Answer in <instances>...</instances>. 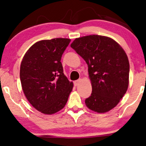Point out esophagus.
<instances>
[{"mask_svg": "<svg viewBox=\"0 0 146 146\" xmlns=\"http://www.w3.org/2000/svg\"><path fill=\"white\" fill-rule=\"evenodd\" d=\"M81 81H82L81 79H78V80H76V81L74 82V85L75 86H78V84H80V82H81Z\"/></svg>", "mask_w": 146, "mask_h": 146, "instance_id": "esophagus-1", "label": "esophagus"}]
</instances>
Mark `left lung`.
Segmentation results:
<instances>
[{"mask_svg":"<svg viewBox=\"0 0 146 146\" xmlns=\"http://www.w3.org/2000/svg\"><path fill=\"white\" fill-rule=\"evenodd\" d=\"M88 65L92 93L87 107L98 113L108 112L118 105L129 83L128 57L111 38L97 35L77 38L70 44Z\"/></svg>","mask_w":146,"mask_h":146,"instance_id":"8db88e82","label":"left lung"}]
</instances>
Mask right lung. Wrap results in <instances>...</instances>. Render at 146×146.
<instances>
[{
  "label": "right lung",
  "instance_id": "1",
  "mask_svg": "<svg viewBox=\"0 0 146 146\" xmlns=\"http://www.w3.org/2000/svg\"><path fill=\"white\" fill-rule=\"evenodd\" d=\"M71 40L53 38L38 41L26 51L20 66L25 96L36 110L51 115L64 108L73 82L64 75L61 58Z\"/></svg>",
  "mask_w": 146,
  "mask_h": 146
}]
</instances>
